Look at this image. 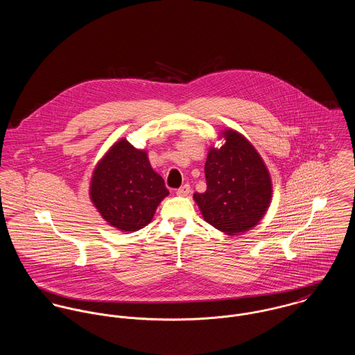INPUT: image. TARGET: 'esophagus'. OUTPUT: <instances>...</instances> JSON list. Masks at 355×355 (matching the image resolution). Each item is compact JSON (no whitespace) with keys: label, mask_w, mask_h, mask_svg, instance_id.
I'll return each mask as SVG.
<instances>
[{"label":"esophagus","mask_w":355,"mask_h":355,"mask_svg":"<svg viewBox=\"0 0 355 355\" xmlns=\"http://www.w3.org/2000/svg\"><path fill=\"white\" fill-rule=\"evenodd\" d=\"M189 194H190V186H189V184L182 186V187L176 191V196H178V197H187Z\"/></svg>","instance_id":"esophagus-1"}]
</instances>
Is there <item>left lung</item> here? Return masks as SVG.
<instances>
[{"mask_svg": "<svg viewBox=\"0 0 355 355\" xmlns=\"http://www.w3.org/2000/svg\"><path fill=\"white\" fill-rule=\"evenodd\" d=\"M220 148L210 146L205 162L206 191L193 196L203 220L230 236L246 234L268 211L272 179L261 154L236 130L218 137Z\"/></svg>", "mask_w": 355, "mask_h": 355, "instance_id": "obj_1", "label": "left lung"}]
</instances>
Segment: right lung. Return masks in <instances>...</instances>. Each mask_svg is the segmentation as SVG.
<instances>
[{
  "label": "right lung",
  "instance_id": "obj_1",
  "mask_svg": "<svg viewBox=\"0 0 355 355\" xmlns=\"http://www.w3.org/2000/svg\"><path fill=\"white\" fill-rule=\"evenodd\" d=\"M89 196L110 227L128 234L152 221L169 191L164 179L153 169L148 152L121 138L94 166Z\"/></svg>",
  "mask_w": 355,
  "mask_h": 355
}]
</instances>
